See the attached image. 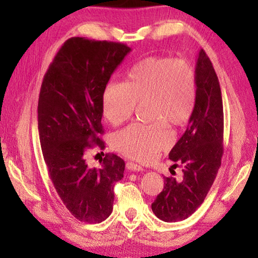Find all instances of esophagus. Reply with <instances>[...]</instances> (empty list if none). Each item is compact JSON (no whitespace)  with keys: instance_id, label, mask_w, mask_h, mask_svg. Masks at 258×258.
Masks as SVG:
<instances>
[{"instance_id":"esophagus-1","label":"esophagus","mask_w":258,"mask_h":258,"mask_svg":"<svg viewBox=\"0 0 258 258\" xmlns=\"http://www.w3.org/2000/svg\"><path fill=\"white\" fill-rule=\"evenodd\" d=\"M126 168H127L128 171H131V172H141V171H143V167L138 165V164L132 163V162L126 163Z\"/></svg>"}]
</instances>
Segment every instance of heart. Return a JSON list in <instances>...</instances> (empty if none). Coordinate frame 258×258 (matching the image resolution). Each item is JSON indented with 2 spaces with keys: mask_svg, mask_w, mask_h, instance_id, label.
Returning a JSON list of instances; mask_svg holds the SVG:
<instances>
[{
  "mask_svg": "<svg viewBox=\"0 0 258 258\" xmlns=\"http://www.w3.org/2000/svg\"><path fill=\"white\" fill-rule=\"evenodd\" d=\"M197 100L194 68L185 59L147 57L127 74V83L111 82L103 93V113L114 126L130 119L138 103H149L151 125L134 124L113 136L115 150L149 162L172 144L165 122L180 127L188 122Z\"/></svg>",
  "mask_w": 258,
  "mask_h": 258,
  "instance_id": "1",
  "label": "heart"
}]
</instances>
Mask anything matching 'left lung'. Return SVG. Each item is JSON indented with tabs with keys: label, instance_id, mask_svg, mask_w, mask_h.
<instances>
[{
	"label": "left lung",
	"instance_id": "left-lung-1",
	"mask_svg": "<svg viewBox=\"0 0 258 258\" xmlns=\"http://www.w3.org/2000/svg\"><path fill=\"white\" fill-rule=\"evenodd\" d=\"M197 100L182 138L168 157L182 167L183 178L164 176V188L152 211L164 222L186 220L199 208L211 189L223 156L224 113L220 82L210 57L200 50L196 61Z\"/></svg>",
	"mask_w": 258,
	"mask_h": 258
}]
</instances>
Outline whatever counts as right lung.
<instances>
[{
    "mask_svg": "<svg viewBox=\"0 0 258 258\" xmlns=\"http://www.w3.org/2000/svg\"><path fill=\"white\" fill-rule=\"evenodd\" d=\"M131 47L122 43L71 37L48 67L37 105L38 134L48 175L59 199L81 222L111 215L114 185L125 163L106 154L101 167L87 165V153L105 149L101 139L103 93Z\"/></svg>",
    "mask_w": 258,
    "mask_h": 258,
    "instance_id": "add662e5",
    "label": "right lung"
}]
</instances>
